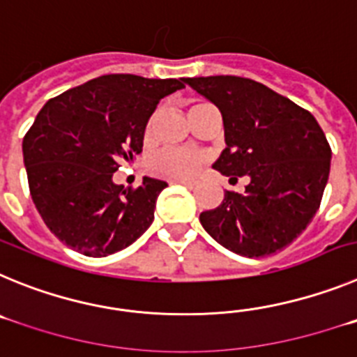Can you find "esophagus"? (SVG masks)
<instances>
[{
  "label": "esophagus",
  "mask_w": 357,
  "mask_h": 357,
  "mask_svg": "<svg viewBox=\"0 0 357 357\" xmlns=\"http://www.w3.org/2000/svg\"><path fill=\"white\" fill-rule=\"evenodd\" d=\"M169 184H182V185H188V188H191V185H195L197 182L189 181V178H172V181H169Z\"/></svg>",
  "instance_id": "1"
}]
</instances>
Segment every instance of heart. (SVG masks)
I'll return each mask as SVG.
<instances>
[{
	"mask_svg": "<svg viewBox=\"0 0 357 357\" xmlns=\"http://www.w3.org/2000/svg\"><path fill=\"white\" fill-rule=\"evenodd\" d=\"M202 103H191L189 114ZM206 155L191 148H162L151 157L148 168L153 175L164 178H193L202 172Z\"/></svg>",
	"mask_w": 357,
	"mask_h": 357,
	"instance_id": "obj_1",
	"label": "heart"
}]
</instances>
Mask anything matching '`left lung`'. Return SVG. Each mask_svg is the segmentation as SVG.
Here are the masks:
<instances>
[{"mask_svg":"<svg viewBox=\"0 0 357 357\" xmlns=\"http://www.w3.org/2000/svg\"><path fill=\"white\" fill-rule=\"evenodd\" d=\"M220 109L227 148L213 168L238 181L245 193L225 191L202 227L222 247L264 257L288 247L320 207L331 169V146L309 110L250 78H184Z\"/></svg>","mask_w":357,"mask_h":357,"instance_id":"8db88e82","label":"left lung"}]
</instances>
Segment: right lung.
<instances>
[{
	"label": "right lung",
	"mask_w": 357,
	"mask_h": 357,
	"mask_svg": "<svg viewBox=\"0 0 357 357\" xmlns=\"http://www.w3.org/2000/svg\"><path fill=\"white\" fill-rule=\"evenodd\" d=\"M175 78L103 75L52 98L23 139L31 200L56 238L89 257L123 250L153 222L166 182L114 184L119 164L143 151L157 103L182 89Z\"/></svg>",
	"instance_id": "right-lung-1"
}]
</instances>
